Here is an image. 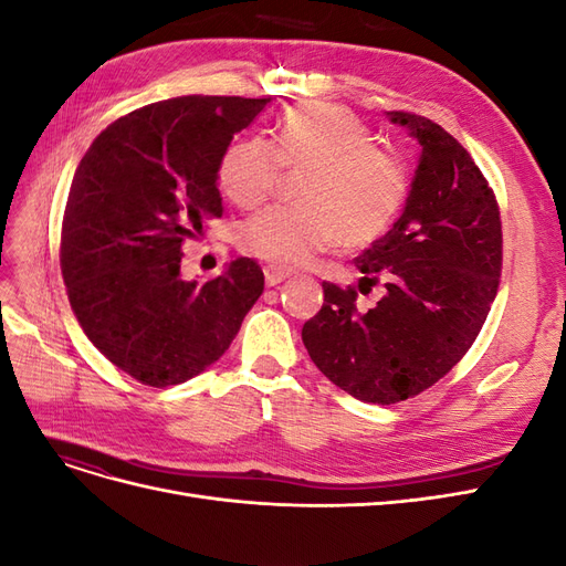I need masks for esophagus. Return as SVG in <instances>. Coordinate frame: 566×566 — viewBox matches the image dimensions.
Returning <instances> with one entry per match:
<instances>
[{"label":"esophagus","instance_id":"esophagus-1","mask_svg":"<svg viewBox=\"0 0 566 566\" xmlns=\"http://www.w3.org/2000/svg\"><path fill=\"white\" fill-rule=\"evenodd\" d=\"M285 279H290V271L279 269V266H264V281H266V285H279Z\"/></svg>","mask_w":566,"mask_h":566}]
</instances>
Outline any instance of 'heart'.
<instances>
[{
  "label": "heart",
  "mask_w": 566,
  "mask_h": 566,
  "mask_svg": "<svg viewBox=\"0 0 566 566\" xmlns=\"http://www.w3.org/2000/svg\"><path fill=\"white\" fill-rule=\"evenodd\" d=\"M373 144L361 119L325 104L290 111L273 142L238 139L219 167V184L238 208L266 202L283 167L310 169L302 208H271L248 219L241 248L271 266L300 269L339 241L349 248L378 241L403 208L408 169L397 153Z\"/></svg>",
  "instance_id": "b5f03b06"
}]
</instances>
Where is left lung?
Listing matches in <instances>:
<instances>
[{
	"label": "left lung",
	"instance_id": "left-lung-1",
	"mask_svg": "<svg viewBox=\"0 0 566 566\" xmlns=\"http://www.w3.org/2000/svg\"><path fill=\"white\" fill-rule=\"evenodd\" d=\"M387 117L413 136L420 158L401 217L354 260L364 273L358 290L385 279V295L358 310L356 290L323 283L321 312L302 328L325 378L382 406L416 397L465 356L503 262L499 205L470 153L422 115Z\"/></svg>",
	"mask_w": 566,
	"mask_h": 566
}]
</instances>
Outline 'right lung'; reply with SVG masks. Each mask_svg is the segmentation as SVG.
<instances>
[{"mask_svg":"<svg viewBox=\"0 0 566 566\" xmlns=\"http://www.w3.org/2000/svg\"><path fill=\"white\" fill-rule=\"evenodd\" d=\"M271 98L177 96L132 111L80 160L65 202L61 271L84 335L150 387L191 380L231 345L264 273L241 256L200 285L181 243L221 217L219 167Z\"/></svg>","mask_w":566,"mask_h":566,"instance_id":"right-lung-1","label":"right lung"}]
</instances>
